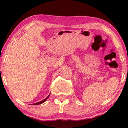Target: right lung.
Returning a JSON list of instances; mask_svg holds the SVG:
<instances>
[{
  "label": "right lung",
  "mask_w": 128,
  "mask_h": 128,
  "mask_svg": "<svg viewBox=\"0 0 128 128\" xmlns=\"http://www.w3.org/2000/svg\"><path fill=\"white\" fill-rule=\"evenodd\" d=\"M49 96H50V95H49L48 97H47L46 98H45L44 99V100H42V101H40V102H36V103H34V104H32V105H38V104H42V103H43V102H44L48 98V97H49Z\"/></svg>",
  "instance_id": "right-lung-1"
}]
</instances>
